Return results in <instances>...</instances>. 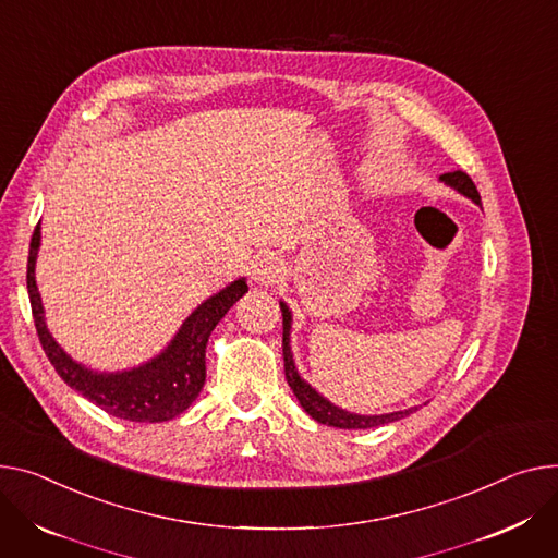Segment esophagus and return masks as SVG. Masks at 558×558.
I'll return each instance as SVG.
<instances>
[{"instance_id": "34e87169", "label": "esophagus", "mask_w": 558, "mask_h": 558, "mask_svg": "<svg viewBox=\"0 0 558 558\" xmlns=\"http://www.w3.org/2000/svg\"><path fill=\"white\" fill-rule=\"evenodd\" d=\"M282 276H284V267L276 258H260L251 269V280L260 287L276 284L282 280Z\"/></svg>"}]
</instances>
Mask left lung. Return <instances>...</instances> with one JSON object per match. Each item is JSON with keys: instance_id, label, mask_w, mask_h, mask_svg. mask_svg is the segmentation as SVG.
<instances>
[{"instance_id": "8db88e82", "label": "left lung", "mask_w": 558, "mask_h": 558, "mask_svg": "<svg viewBox=\"0 0 558 558\" xmlns=\"http://www.w3.org/2000/svg\"><path fill=\"white\" fill-rule=\"evenodd\" d=\"M440 182H445L447 186L456 189L459 193H463L465 197H470L476 205H481V193L476 189V184L472 182V178L463 171H451V173H442ZM282 310V356H284V376L289 387L293 389V396L298 398L300 408L305 410L314 421L329 425V427H340V429H369V427H378V425H387L393 421H400L404 416H410L412 412H416V408L402 410V412H391V414H380V416H363V414H353L347 410L336 408L333 402H329L325 396H320L305 378H302L295 369L293 363V353H291V312L280 302Z\"/></svg>"}]
</instances>
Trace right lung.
<instances>
[{"instance_id":"obj_1","label":"right lung","mask_w":558,"mask_h":558,"mask_svg":"<svg viewBox=\"0 0 558 558\" xmlns=\"http://www.w3.org/2000/svg\"><path fill=\"white\" fill-rule=\"evenodd\" d=\"M39 240L41 233L37 225L28 248L26 287L41 349L60 378L111 416L133 423H162L189 410L207 378L205 351L209 336L225 314L235 305V300L248 291L246 280L238 278L202 302L182 323L160 356L124 372H95L73 361L46 327L41 298L35 282Z\"/></svg>"}]
</instances>
